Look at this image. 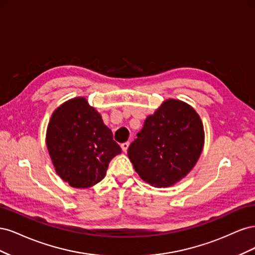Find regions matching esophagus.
<instances>
[{
  "label": "esophagus",
  "instance_id": "obj_1",
  "mask_svg": "<svg viewBox=\"0 0 255 255\" xmlns=\"http://www.w3.org/2000/svg\"><path fill=\"white\" fill-rule=\"evenodd\" d=\"M128 146H129V142H125V143L121 144V149H122L123 152H127L128 149Z\"/></svg>",
  "mask_w": 255,
  "mask_h": 255
}]
</instances>
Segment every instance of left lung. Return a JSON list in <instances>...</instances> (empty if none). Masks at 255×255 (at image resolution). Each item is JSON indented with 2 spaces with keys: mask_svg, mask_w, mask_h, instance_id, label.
I'll return each instance as SVG.
<instances>
[{
  "mask_svg": "<svg viewBox=\"0 0 255 255\" xmlns=\"http://www.w3.org/2000/svg\"><path fill=\"white\" fill-rule=\"evenodd\" d=\"M204 129L194 107L168 99L144 120L128 155L135 171L154 187H170L186 176L201 155Z\"/></svg>",
  "mask_w": 255,
  "mask_h": 255,
  "instance_id": "1",
  "label": "left lung"
}]
</instances>
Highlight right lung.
<instances>
[{
  "mask_svg": "<svg viewBox=\"0 0 255 255\" xmlns=\"http://www.w3.org/2000/svg\"><path fill=\"white\" fill-rule=\"evenodd\" d=\"M45 142L56 173L74 188L102 181L110 161L121 153L101 114L84 97L68 100L53 112Z\"/></svg>",
  "mask_w": 255,
  "mask_h": 255,
  "instance_id": "obj_1",
  "label": "right lung"
}]
</instances>
